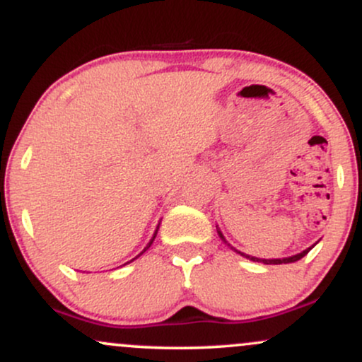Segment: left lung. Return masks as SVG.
<instances>
[{"label": "left lung", "mask_w": 362, "mask_h": 362, "mask_svg": "<svg viewBox=\"0 0 362 362\" xmlns=\"http://www.w3.org/2000/svg\"><path fill=\"white\" fill-rule=\"evenodd\" d=\"M216 230H218V235H219V238L223 240L224 243L228 245V247L231 248V250H235L236 253H240V255L242 257H245V259H248V260H253V262H262V264H265V265H279V264H291V262H298L300 259H303V257L306 255V253H308L311 248L315 247H310V248H306V250H303L301 253H296V255H291V257H284V259H259V257H252V255H247V253H243V252H240V250H236V248H233L231 247L230 243L226 242V238H224V235L221 233V230H219L218 226H216Z\"/></svg>", "instance_id": "8db88e82"}]
</instances>
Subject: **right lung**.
<instances>
[{
    "instance_id": "obj_1",
    "label": "right lung",
    "mask_w": 362,
    "mask_h": 362,
    "mask_svg": "<svg viewBox=\"0 0 362 362\" xmlns=\"http://www.w3.org/2000/svg\"><path fill=\"white\" fill-rule=\"evenodd\" d=\"M158 228H160V223H158V226H156L155 233H153V236H151V240H149V242H148V245H146V247H144V250H143V252H141V253H139V255H136V257H134V259H132V260H136V259H138V257H141V255H143V253H144V252H146L149 247H151V243H153V242H155V238H156V233H158ZM132 260H129V262H126V264H131V262H132ZM126 264H124V265H126Z\"/></svg>"
}]
</instances>
